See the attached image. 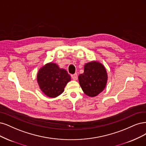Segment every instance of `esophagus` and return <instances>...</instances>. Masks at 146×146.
I'll return each mask as SVG.
<instances>
[{
	"instance_id": "1",
	"label": "esophagus",
	"mask_w": 146,
	"mask_h": 146,
	"mask_svg": "<svg viewBox=\"0 0 146 146\" xmlns=\"http://www.w3.org/2000/svg\"><path fill=\"white\" fill-rule=\"evenodd\" d=\"M71 77L74 80H77L78 78V75L77 74H75L73 75H71Z\"/></svg>"
}]
</instances>
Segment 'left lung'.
<instances>
[{
    "label": "left lung",
    "instance_id": "8db88e82",
    "mask_svg": "<svg viewBox=\"0 0 146 146\" xmlns=\"http://www.w3.org/2000/svg\"><path fill=\"white\" fill-rule=\"evenodd\" d=\"M108 73L104 65L93 61L84 64V72L78 76L79 84L89 97H96L104 89L108 82Z\"/></svg>",
    "mask_w": 146,
    "mask_h": 146
}]
</instances>
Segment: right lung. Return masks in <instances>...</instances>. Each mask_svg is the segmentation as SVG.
Masks as SVG:
<instances>
[{
	"mask_svg": "<svg viewBox=\"0 0 146 146\" xmlns=\"http://www.w3.org/2000/svg\"><path fill=\"white\" fill-rule=\"evenodd\" d=\"M37 80L42 92L50 98H56L62 94L71 76L56 63H48L38 70Z\"/></svg>",
	"mask_w": 146,
	"mask_h": 146,
	"instance_id": "right-lung-1",
	"label": "right lung"
}]
</instances>
